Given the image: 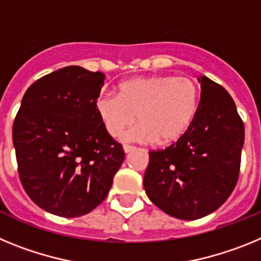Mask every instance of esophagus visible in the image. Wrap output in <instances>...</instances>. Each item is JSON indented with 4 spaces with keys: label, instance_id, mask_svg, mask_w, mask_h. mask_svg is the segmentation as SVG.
Returning a JSON list of instances; mask_svg holds the SVG:
<instances>
[{
    "label": "esophagus",
    "instance_id": "obj_1",
    "mask_svg": "<svg viewBox=\"0 0 261 261\" xmlns=\"http://www.w3.org/2000/svg\"><path fill=\"white\" fill-rule=\"evenodd\" d=\"M123 149L125 153H130L132 150H135V146H132V145H124Z\"/></svg>",
    "mask_w": 261,
    "mask_h": 261
}]
</instances>
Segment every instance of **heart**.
Returning a JSON list of instances; mask_svg holds the SVG:
<instances>
[{
	"label": "heart",
	"instance_id": "b5f03b06",
	"mask_svg": "<svg viewBox=\"0 0 261 261\" xmlns=\"http://www.w3.org/2000/svg\"><path fill=\"white\" fill-rule=\"evenodd\" d=\"M201 90L187 75H147L123 82L119 95L100 93L95 107L108 135L123 140L171 145L180 140L199 111Z\"/></svg>",
	"mask_w": 261,
	"mask_h": 261
}]
</instances>
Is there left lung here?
<instances>
[{
  "mask_svg": "<svg viewBox=\"0 0 261 261\" xmlns=\"http://www.w3.org/2000/svg\"><path fill=\"white\" fill-rule=\"evenodd\" d=\"M201 98L186 135L162 150L149 151L144 176L147 197L168 216L197 220L218 209L239 177L244 124L230 94L199 77Z\"/></svg>",
  "mask_w": 261,
  "mask_h": 261,
  "instance_id": "8db88e82",
  "label": "left lung"
}]
</instances>
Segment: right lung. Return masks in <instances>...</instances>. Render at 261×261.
<instances>
[{"label":"right lung","mask_w":261,"mask_h":261,"mask_svg":"<svg viewBox=\"0 0 261 261\" xmlns=\"http://www.w3.org/2000/svg\"><path fill=\"white\" fill-rule=\"evenodd\" d=\"M105 74L66 66L27 89L13 124L20 183L41 209L65 218L107 197L124 161L96 112Z\"/></svg>","instance_id":"1"}]
</instances>
